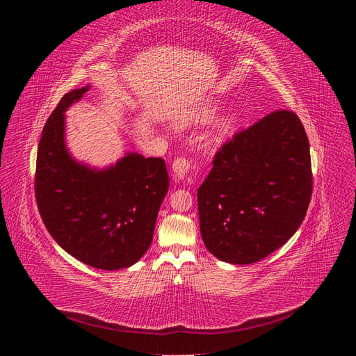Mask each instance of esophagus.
<instances>
[{
	"label": "esophagus",
	"instance_id": "1",
	"mask_svg": "<svg viewBox=\"0 0 356 356\" xmlns=\"http://www.w3.org/2000/svg\"><path fill=\"white\" fill-rule=\"evenodd\" d=\"M191 168V161L186 157H177L174 160V163H172V170H174V177L178 178V179H182L186 175L187 172L190 170Z\"/></svg>",
	"mask_w": 356,
	"mask_h": 356
}]
</instances>
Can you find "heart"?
Segmentation results:
<instances>
[{
  "label": "heart",
  "mask_w": 356,
  "mask_h": 356,
  "mask_svg": "<svg viewBox=\"0 0 356 356\" xmlns=\"http://www.w3.org/2000/svg\"><path fill=\"white\" fill-rule=\"evenodd\" d=\"M218 106L217 105H208L204 106V108L195 111L191 114H187L186 117H182L181 124L182 126H190V124H195V123H204L208 122L209 118H212L217 113ZM236 120H238V117L234 114H227L224 115L221 120L217 122V124L213 126V132H212V138L213 141H221L224 136H227L236 126Z\"/></svg>",
  "instance_id": "heart-1"
}]
</instances>
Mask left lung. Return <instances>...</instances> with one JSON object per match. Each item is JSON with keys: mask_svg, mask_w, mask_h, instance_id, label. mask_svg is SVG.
<instances>
[{"mask_svg": "<svg viewBox=\"0 0 356 356\" xmlns=\"http://www.w3.org/2000/svg\"><path fill=\"white\" fill-rule=\"evenodd\" d=\"M312 182L300 118L288 110L267 114L218 149L197 190L204 246L225 263L263 260L303 222Z\"/></svg>", "mask_w": 356, "mask_h": 356, "instance_id": "1", "label": "left lung"}]
</instances>
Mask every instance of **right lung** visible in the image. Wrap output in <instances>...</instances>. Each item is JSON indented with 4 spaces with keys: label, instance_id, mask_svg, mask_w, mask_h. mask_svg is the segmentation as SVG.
Wrapping results in <instances>:
<instances>
[{
    "label": "right lung",
    "instance_id": "right-lung-1",
    "mask_svg": "<svg viewBox=\"0 0 356 356\" xmlns=\"http://www.w3.org/2000/svg\"><path fill=\"white\" fill-rule=\"evenodd\" d=\"M89 86L63 95L42 129L35 199L51 238L81 263L102 270L135 264L152 245L169 177L160 157L127 153L106 169L79 163L65 145V111Z\"/></svg>",
    "mask_w": 356,
    "mask_h": 356
}]
</instances>
